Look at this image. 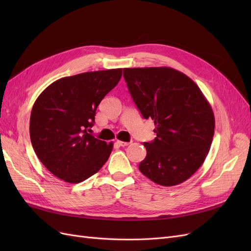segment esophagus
<instances>
[{
  "label": "esophagus",
  "instance_id": "1",
  "mask_svg": "<svg viewBox=\"0 0 251 251\" xmlns=\"http://www.w3.org/2000/svg\"><path fill=\"white\" fill-rule=\"evenodd\" d=\"M116 143L118 144L119 147H126V146H128V144H130V142H125V141H120V140H117Z\"/></svg>",
  "mask_w": 251,
  "mask_h": 251
}]
</instances>
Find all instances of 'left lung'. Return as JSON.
<instances>
[{"label":"left lung","mask_w":251,"mask_h":251,"mask_svg":"<svg viewBox=\"0 0 251 251\" xmlns=\"http://www.w3.org/2000/svg\"><path fill=\"white\" fill-rule=\"evenodd\" d=\"M124 77L141 115L154 120L157 137L143 142L139 171L174 186L191 178L206 158L215 132L209 102L196 83L169 67L125 68Z\"/></svg>","instance_id":"8db88e82"}]
</instances>
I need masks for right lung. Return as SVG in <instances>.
Wrapping results in <instances>:
<instances>
[{"instance_id": "right-lung-1", "label": "right lung", "mask_w": 251, "mask_h": 251, "mask_svg": "<svg viewBox=\"0 0 251 251\" xmlns=\"http://www.w3.org/2000/svg\"><path fill=\"white\" fill-rule=\"evenodd\" d=\"M123 69L85 72L52 82L37 97L30 116V139L36 156L54 176L79 183L107 162L113 149L88 131L102 98Z\"/></svg>"}]
</instances>
